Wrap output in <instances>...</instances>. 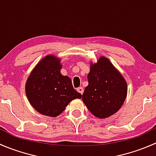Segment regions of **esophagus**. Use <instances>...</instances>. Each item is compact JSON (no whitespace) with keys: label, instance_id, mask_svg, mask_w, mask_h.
I'll return each instance as SVG.
<instances>
[{"label":"esophagus","instance_id":"esophagus-1","mask_svg":"<svg viewBox=\"0 0 156 156\" xmlns=\"http://www.w3.org/2000/svg\"><path fill=\"white\" fill-rule=\"evenodd\" d=\"M77 91H78V93H80L81 94H82L83 92H84V89H83V87H79L77 88Z\"/></svg>","mask_w":156,"mask_h":156}]
</instances>
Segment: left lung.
<instances>
[{
    "label": "left lung",
    "instance_id": "8db88e82",
    "mask_svg": "<svg viewBox=\"0 0 156 156\" xmlns=\"http://www.w3.org/2000/svg\"><path fill=\"white\" fill-rule=\"evenodd\" d=\"M90 64L88 85L82 100L94 116L106 119L117 112L123 105L127 94L126 80L105 56Z\"/></svg>",
    "mask_w": 156,
    "mask_h": 156
}]
</instances>
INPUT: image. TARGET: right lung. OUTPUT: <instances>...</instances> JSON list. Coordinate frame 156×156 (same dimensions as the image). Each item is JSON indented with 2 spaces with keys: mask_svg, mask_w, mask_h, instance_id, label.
Segmentation results:
<instances>
[{
  "mask_svg": "<svg viewBox=\"0 0 156 156\" xmlns=\"http://www.w3.org/2000/svg\"><path fill=\"white\" fill-rule=\"evenodd\" d=\"M60 58L48 55L32 69L26 83V94L30 104L41 114L56 117L72 100L81 94L72 86L68 76L61 74Z\"/></svg>",
  "mask_w": 156,
  "mask_h": 156,
  "instance_id": "obj_1",
  "label": "right lung"
}]
</instances>
